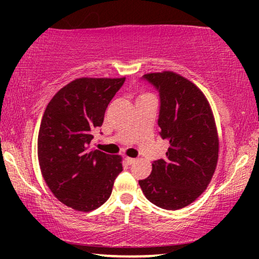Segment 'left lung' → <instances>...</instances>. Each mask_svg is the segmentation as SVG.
<instances>
[{
  "instance_id": "1",
  "label": "left lung",
  "mask_w": 259,
  "mask_h": 259,
  "mask_svg": "<svg viewBox=\"0 0 259 259\" xmlns=\"http://www.w3.org/2000/svg\"><path fill=\"white\" fill-rule=\"evenodd\" d=\"M121 79H76L60 90L42 116L37 138L41 173L53 194L76 211L100 207L122 171L121 157L95 144L94 131L122 86Z\"/></svg>"
}]
</instances>
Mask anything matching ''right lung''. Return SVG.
Here are the masks:
<instances>
[{"label":"right lung","mask_w":259,"mask_h":259,"mask_svg":"<svg viewBox=\"0 0 259 259\" xmlns=\"http://www.w3.org/2000/svg\"><path fill=\"white\" fill-rule=\"evenodd\" d=\"M144 80L159 88V136L166 153L139 180L145 197L165 210L193 203L206 190L218 161V134L208 102L198 88L173 73H153Z\"/></svg>","instance_id":"obj_1"}]
</instances>
